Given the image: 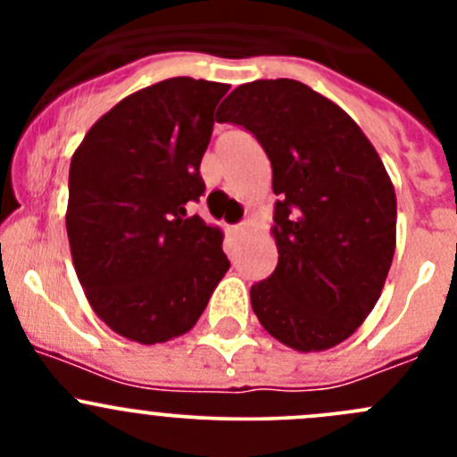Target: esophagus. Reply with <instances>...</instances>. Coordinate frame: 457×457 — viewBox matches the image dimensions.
Masks as SVG:
<instances>
[{
  "label": "esophagus",
  "instance_id": "obj_1",
  "mask_svg": "<svg viewBox=\"0 0 457 457\" xmlns=\"http://www.w3.org/2000/svg\"><path fill=\"white\" fill-rule=\"evenodd\" d=\"M245 229H247V225H245V223H241V225H238V228H234V232L241 234V232H245Z\"/></svg>",
  "mask_w": 457,
  "mask_h": 457
}]
</instances>
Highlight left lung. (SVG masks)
<instances>
[{
    "label": "left lung",
    "mask_w": 457,
    "mask_h": 457,
    "mask_svg": "<svg viewBox=\"0 0 457 457\" xmlns=\"http://www.w3.org/2000/svg\"><path fill=\"white\" fill-rule=\"evenodd\" d=\"M216 117L256 137L278 195V265L252 285V310L296 352L336 347L371 314L394 261L398 207L382 159L340 105L301 81L238 86Z\"/></svg>",
    "instance_id": "left-lung-1"
}]
</instances>
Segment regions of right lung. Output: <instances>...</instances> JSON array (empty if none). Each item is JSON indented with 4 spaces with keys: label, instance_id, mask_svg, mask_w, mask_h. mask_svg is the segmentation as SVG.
<instances>
[{
    "label": "right lung",
    "instance_id": "add662e5",
    "mask_svg": "<svg viewBox=\"0 0 457 457\" xmlns=\"http://www.w3.org/2000/svg\"><path fill=\"white\" fill-rule=\"evenodd\" d=\"M228 84L172 77L132 92L75 150L66 229L95 314L139 345L196 325L229 270L223 232L186 203L205 192L201 159Z\"/></svg>",
    "mask_w": 457,
    "mask_h": 457
}]
</instances>
